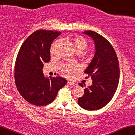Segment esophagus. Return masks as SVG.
Here are the masks:
<instances>
[{
    "label": "esophagus",
    "mask_w": 135,
    "mask_h": 135,
    "mask_svg": "<svg viewBox=\"0 0 135 135\" xmlns=\"http://www.w3.org/2000/svg\"><path fill=\"white\" fill-rule=\"evenodd\" d=\"M68 84L69 85H76V84L75 82H73V81H68Z\"/></svg>",
    "instance_id": "esophagus-1"
}]
</instances>
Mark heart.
Segmentation results:
<instances>
[{
  "label": "heart",
  "mask_w": 135,
  "mask_h": 135,
  "mask_svg": "<svg viewBox=\"0 0 135 135\" xmlns=\"http://www.w3.org/2000/svg\"><path fill=\"white\" fill-rule=\"evenodd\" d=\"M73 43L76 51L78 53L83 52L88 47L87 40L85 38H84V37H81V36L77 37L74 39ZM77 69H78V66H77V65L74 64L68 65L64 68V74L66 76H70Z\"/></svg>",
  "instance_id": "b5f03b06"
}]
</instances>
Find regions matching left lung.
<instances>
[{
	"label": "left lung",
	"mask_w": 135,
	"mask_h": 135,
	"mask_svg": "<svg viewBox=\"0 0 135 135\" xmlns=\"http://www.w3.org/2000/svg\"><path fill=\"white\" fill-rule=\"evenodd\" d=\"M83 33L94 41L96 52L84 71L91 77L92 84L84 89V96L78 98V103L87 110H96L107 105L114 96L120 76L119 60L113 46L103 36L92 31Z\"/></svg>",
	"instance_id": "obj_1"
}]
</instances>
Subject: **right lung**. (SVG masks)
I'll list each match as a JSON object with an SVG mask.
<instances>
[{
	"label": "right lung",
	"instance_id": "obj_1",
	"mask_svg": "<svg viewBox=\"0 0 135 135\" xmlns=\"http://www.w3.org/2000/svg\"><path fill=\"white\" fill-rule=\"evenodd\" d=\"M60 32L35 31L25 39L18 51L15 66V84L24 99L36 106L54 101L59 90L67 84L62 77L46 78L44 64L50 60V46Z\"/></svg>",
	"mask_w": 135,
	"mask_h": 135
}]
</instances>
